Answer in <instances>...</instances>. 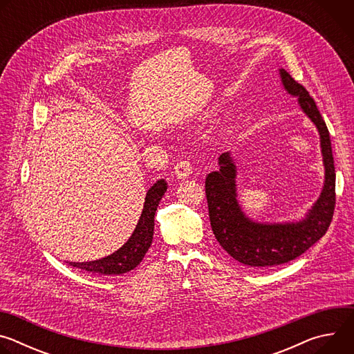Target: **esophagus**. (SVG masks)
<instances>
[{
    "mask_svg": "<svg viewBox=\"0 0 354 354\" xmlns=\"http://www.w3.org/2000/svg\"><path fill=\"white\" fill-rule=\"evenodd\" d=\"M193 172V167L189 161L186 160H180L176 162L175 165V175L179 178V179H186L189 175H192Z\"/></svg>",
    "mask_w": 354,
    "mask_h": 354,
    "instance_id": "obj_1",
    "label": "esophagus"
}]
</instances>
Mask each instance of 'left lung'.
Listing matches in <instances>:
<instances>
[{
	"mask_svg": "<svg viewBox=\"0 0 354 354\" xmlns=\"http://www.w3.org/2000/svg\"><path fill=\"white\" fill-rule=\"evenodd\" d=\"M284 89L298 97V105L317 126L325 167L324 189L306 218L292 223H258L246 217L236 198V167L230 151L218 157L220 169L206 178L210 224L216 239L235 261L250 268H272L294 261L328 231L335 210V165L329 131L315 100L284 68Z\"/></svg>",
	"mask_w": 354,
	"mask_h": 354,
	"instance_id": "8db88e82",
	"label": "left lung"
}]
</instances>
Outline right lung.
<instances>
[{"label": "right lung", "mask_w": 354, "mask_h": 354, "mask_svg": "<svg viewBox=\"0 0 354 354\" xmlns=\"http://www.w3.org/2000/svg\"><path fill=\"white\" fill-rule=\"evenodd\" d=\"M167 187L168 185L164 179L157 180L153 186L149 187L145 196L144 209L136 225V230L133 231L131 236L122 248L113 252L112 255L102 259L81 262V263L68 262V265L86 272L104 274V276H118L137 268L142 261L144 255L147 254L148 248L151 246V243H153L154 216L164 193L167 192Z\"/></svg>", "instance_id": "1"}]
</instances>
